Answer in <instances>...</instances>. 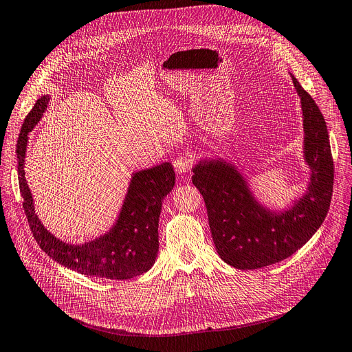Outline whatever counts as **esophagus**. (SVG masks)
Masks as SVG:
<instances>
[{"mask_svg": "<svg viewBox=\"0 0 352 352\" xmlns=\"http://www.w3.org/2000/svg\"><path fill=\"white\" fill-rule=\"evenodd\" d=\"M173 166H175V170L180 175L186 173V172H190L193 168V159L190 155H187V153L177 155L176 159L173 160Z\"/></svg>", "mask_w": 352, "mask_h": 352, "instance_id": "esophagus-1", "label": "esophagus"}]
</instances>
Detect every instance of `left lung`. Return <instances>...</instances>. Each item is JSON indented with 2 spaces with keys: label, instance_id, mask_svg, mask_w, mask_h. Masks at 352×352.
<instances>
[{
  "label": "left lung",
  "instance_id": "1",
  "mask_svg": "<svg viewBox=\"0 0 352 352\" xmlns=\"http://www.w3.org/2000/svg\"><path fill=\"white\" fill-rule=\"evenodd\" d=\"M292 78L302 102L305 156L311 169L303 199L282 214L270 212L252 199L245 180L226 162L193 169L192 180L204 199L215 250L238 269H259L289 258L314 235L330 208L334 162L327 125L311 96Z\"/></svg>",
  "mask_w": 352,
  "mask_h": 352
}]
</instances>
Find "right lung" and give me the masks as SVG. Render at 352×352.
<instances>
[{"label":"right lung","mask_w":352,"mask_h":352,"mask_svg":"<svg viewBox=\"0 0 352 352\" xmlns=\"http://www.w3.org/2000/svg\"><path fill=\"white\" fill-rule=\"evenodd\" d=\"M47 102L49 96L35 102L22 124L16 144L22 206L38 245L52 259L82 275L124 280L145 274L155 263L159 251L157 227L162 201L172 192L176 180L172 165L165 162L133 175L120 219L110 232L85 245L65 244L46 231L38 220L23 172L28 133L43 116Z\"/></svg>","instance_id":"add662e5"}]
</instances>
